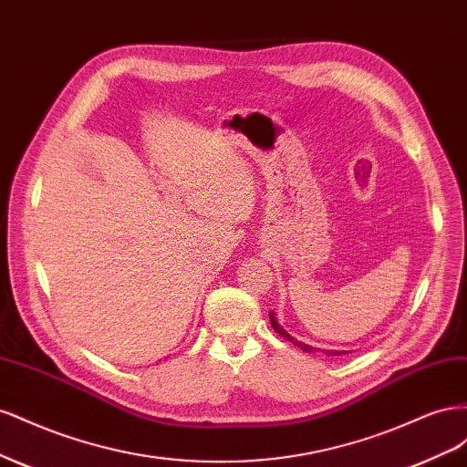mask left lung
I'll return each mask as SVG.
<instances>
[{
  "mask_svg": "<svg viewBox=\"0 0 467 467\" xmlns=\"http://www.w3.org/2000/svg\"><path fill=\"white\" fill-rule=\"evenodd\" d=\"M268 317H271V325H273V329L282 337V338H286V341H290L294 347H298L300 350H304V352H316V350H319V348H316V347H309V345H306V343H302V341H298V338H294L292 335H288L285 329L280 327L278 325V321H276V317H275V312H271L268 314ZM327 355L329 357H338V355H347L345 350H327Z\"/></svg>",
  "mask_w": 467,
  "mask_h": 467,
  "instance_id": "obj_1",
  "label": "left lung"
}]
</instances>
